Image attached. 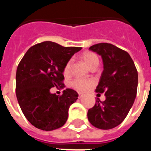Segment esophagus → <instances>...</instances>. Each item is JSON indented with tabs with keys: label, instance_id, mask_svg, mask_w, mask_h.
Returning <instances> with one entry per match:
<instances>
[{
	"label": "esophagus",
	"instance_id": "34e87169",
	"mask_svg": "<svg viewBox=\"0 0 151 151\" xmlns=\"http://www.w3.org/2000/svg\"><path fill=\"white\" fill-rule=\"evenodd\" d=\"M83 96H84V94H83V93H81V92H78V97H79L80 99Z\"/></svg>",
	"mask_w": 151,
	"mask_h": 151
}]
</instances>
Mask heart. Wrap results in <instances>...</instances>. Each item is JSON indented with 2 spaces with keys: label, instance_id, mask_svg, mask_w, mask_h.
Instances as JSON below:
<instances>
[{
  "label": "heart",
  "instance_id": "heart-1",
  "mask_svg": "<svg viewBox=\"0 0 151 151\" xmlns=\"http://www.w3.org/2000/svg\"><path fill=\"white\" fill-rule=\"evenodd\" d=\"M81 58L87 64V66L90 69L97 67L99 65V57L96 53L92 52H85L81 55ZM71 66H72V59H69L66 62L63 68V73L65 75H69L70 73ZM92 85V81L87 79H81V78H75L70 83V85L73 88L78 90L79 92H85Z\"/></svg>",
  "mask_w": 151,
  "mask_h": 151
}]
</instances>
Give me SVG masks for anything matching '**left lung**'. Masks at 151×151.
<instances>
[{
	"mask_svg": "<svg viewBox=\"0 0 151 151\" xmlns=\"http://www.w3.org/2000/svg\"><path fill=\"white\" fill-rule=\"evenodd\" d=\"M89 49L100 55L103 70L96 92H105L106 99L88 111V119L96 128L111 129L119 125L129 114L136 99L138 72L125 51L109 43H99Z\"/></svg>",
	"mask_w": 151,
	"mask_h": 151,
	"instance_id": "obj_1",
	"label": "left lung"
}]
</instances>
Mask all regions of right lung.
Segmentation results:
<instances>
[{
  "mask_svg": "<svg viewBox=\"0 0 151 151\" xmlns=\"http://www.w3.org/2000/svg\"><path fill=\"white\" fill-rule=\"evenodd\" d=\"M80 47H63L52 41L37 44L28 49L18 65L15 93L23 114L37 129L52 131L68 118L78 92L71 88L61 96L52 94L53 87L63 88V68Z\"/></svg>",
  "mask_w": 151,
  "mask_h": 151,
  "instance_id": "1",
  "label": "right lung"
}]
</instances>
